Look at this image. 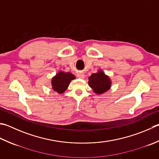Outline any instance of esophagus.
Masks as SVG:
<instances>
[{
	"mask_svg": "<svg viewBox=\"0 0 159 159\" xmlns=\"http://www.w3.org/2000/svg\"><path fill=\"white\" fill-rule=\"evenodd\" d=\"M77 77L79 78V79H83L85 77V75L83 73H78L77 74Z\"/></svg>",
	"mask_w": 159,
	"mask_h": 159,
	"instance_id": "1",
	"label": "esophagus"
}]
</instances>
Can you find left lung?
Instances as JSON below:
<instances>
[{"mask_svg": "<svg viewBox=\"0 0 159 159\" xmlns=\"http://www.w3.org/2000/svg\"><path fill=\"white\" fill-rule=\"evenodd\" d=\"M88 83L96 94H102L110 89L111 81L102 71H99L89 77Z\"/></svg>", "mask_w": 159, "mask_h": 159, "instance_id": "1", "label": "left lung"}]
</instances>
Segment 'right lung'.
<instances>
[{
	"label": "right lung",
	"instance_id": "obj_1",
	"mask_svg": "<svg viewBox=\"0 0 159 159\" xmlns=\"http://www.w3.org/2000/svg\"><path fill=\"white\" fill-rule=\"evenodd\" d=\"M74 79H75V76L72 74L60 71L52 79V89L59 94H61L67 89L71 80Z\"/></svg>",
	"mask_w": 159,
	"mask_h": 159
}]
</instances>
